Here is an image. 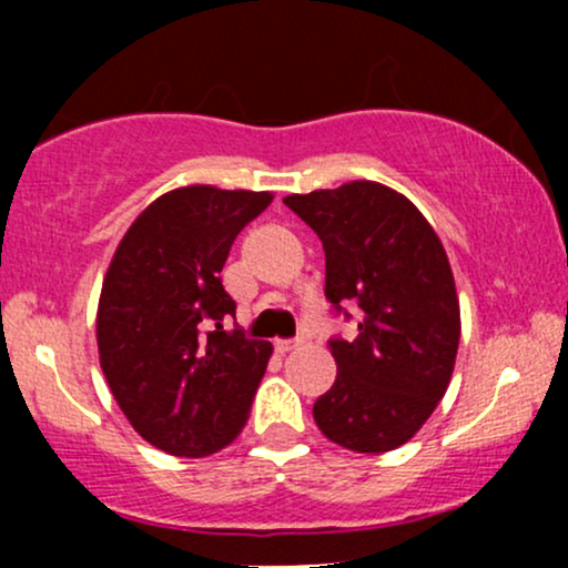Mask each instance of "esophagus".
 <instances>
[{"label":"esophagus","instance_id":"esophagus-1","mask_svg":"<svg viewBox=\"0 0 568 568\" xmlns=\"http://www.w3.org/2000/svg\"><path fill=\"white\" fill-rule=\"evenodd\" d=\"M302 344H304V338H277V342H275V349H277V352H283V355H285V352L298 349V347H302Z\"/></svg>","mask_w":568,"mask_h":568}]
</instances>
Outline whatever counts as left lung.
<instances>
[{"label":"left lung","mask_w":568,"mask_h":568,"mask_svg":"<svg viewBox=\"0 0 568 568\" xmlns=\"http://www.w3.org/2000/svg\"><path fill=\"white\" fill-rule=\"evenodd\" d=\"M283 202L321 237L328 302L363 310L357 338L331 342L338 371L312 408L317 427L349 452H393L438 408L459 349V296L440 237L379 181Z\"/></svg>","instance_id":"obj_1"}]
</instances>
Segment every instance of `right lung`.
<instances>
[{
  "mask_svg": "<svg viewBox=\"0 0 568 568\" xmlns=\"http://www.w3.org/2000/svg\"><path fill=\"white\" fill-rule=\"evenodd\" d=\"M272 197L179 186L149 202L116 245L98 298V361L125 419L160 452L216 454L251 416L272 344L224 331L234 302L221 270Z\"/></svg>",
  "mask_w": 568,
  "mask_h": 568,
  "instance_id": "1",
  "label": "right lung"
}]
</instances>
